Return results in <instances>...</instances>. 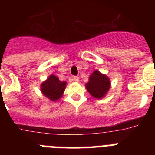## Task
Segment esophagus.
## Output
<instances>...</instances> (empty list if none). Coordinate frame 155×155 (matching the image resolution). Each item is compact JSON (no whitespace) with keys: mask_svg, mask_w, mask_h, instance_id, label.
I'll return each instance as SVG.
<instances>
[{"mask_svg":"<svg viewBox=\"0 0 155 155\" xmlns=\"http://www.w3.org/2000/svg\"><path fill=\"white\" fill-rule=\"evenodd\" d=\"M74 81H75L76 82H79V81H80V78H79L78 77L74 76Z\"/></svg>","mask_w":155,"mask_h":155,"instance_id":"obj_1","label":"esophagus"}]
</instances>
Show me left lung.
<instances>
[{"label":"left lung","mask_w":155,"mask_h":155,"mask_svg":"<svg viewBox=\"0 0 155 155\" xmlns=\"http://www.w3.org/2000/svg\"><path fill=\"white\" fill-rule=\"evenodd\" d=\"M85 87L93 97L100 99L105 97L110 88V80L106 75L102 74L96 70L90 75L89 81Z\"/></svg>","instance_id":"left-lung-1"}]
</instances>
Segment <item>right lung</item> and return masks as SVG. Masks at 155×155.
Wrapping results in <instances>:
<instances>
[{"label": "right lung", "mask_w": 155, "mask_h": 155, "mask_svg": "<svg viewBox=\"0 0 155 155\" xmlns=\"http://www.w3.org/2000/svg\"><path fill=\"white\" fill-rule=\"evenodd\" d=\"M67 82L61 81L57 77L51 74L41 84V91L51 101H57L62 97Z\"/></svg>", "instance_id": "1"}]
</instances>
